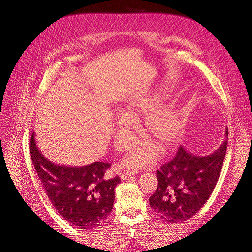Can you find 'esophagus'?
Instances as JSON below:
<instances>
[{
  "label": "esophagus",
  "mask_w": 252,
  "mask_h": 252,
  "mask_svg": "<svg viewBox=\"0 0 252 252\" xmlns=\"http://www.w3.org/2000/svg\"><path fill=\"white\" fill-rule=\"evenodd\" d=\"M132 174H134V171H125L121 174V179L122 180H126L128 179L129 177H131Z\"/></svg>",
  "instance_id": "esophagus-1"
}]
</instances>
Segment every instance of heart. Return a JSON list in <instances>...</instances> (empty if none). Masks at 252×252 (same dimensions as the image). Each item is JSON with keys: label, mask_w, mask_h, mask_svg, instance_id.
Listing matches in <instances>:
<instances>
[{"label": "heart", "mask_w": 252, "mask_h": 252, "mask_svg": "<svg viewBox=\"0 0 252 252\" xmlns=\"http://www.w3.org/2000/svg\"><path fill=\"white\" fill-rule=\"evenodd\" d=\"M158 98L154 95L141 96L130 101L118 123L119 142L125 146L130 140L134 120L139 114H148L143 122V130L146 138L162 148H168L177 142L183 132V123L171 105L157 106ZM155 161V154L147 148H136L125 158V165L131 168L148 166Z\"/></svg>", "instance_id": "1"}]
</instances>
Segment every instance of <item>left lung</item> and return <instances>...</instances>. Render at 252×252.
Returning <instances> with one entry per match:
<instances>
[{
  "label": "left lung",
  "instance_id": "1",
  "mask_svg": "<svg viewBox=\"0 0 252 252\" xmlns=\"http://www.w3.org/2000/svg\"><path fill=\"white\" fill-rule=\"evenodd\" d=\"M228 143L224 141L212 154L197 156L180 146L172 161L157 170L158 188L149 205L167 223H180L192 218L207 202L222 170Z\"/></svg>",
  "mask_w": 252,
  "mask_h": 252
}]
</instances>
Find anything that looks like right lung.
<instances>
[{
    "label": "right lung",
    "mask_w": 252,
    "mask_h": 252,
    "mask_svg": "<svg viewBox=\"0 0 252 252\" xmlns=\"http://www.w3.org/2000/svg\"><path fill=\"white\" fill-rule=\"evenodd\" d=\"M29 148L41 184L61 217L82 230L93 229L107 219L114 203V188L121 182L119 177L104 179L110 164L57 165L37 148L34 132L30 136Z\"/></svg>",
    "instance_id": "add662e5"
}]
</instances>
